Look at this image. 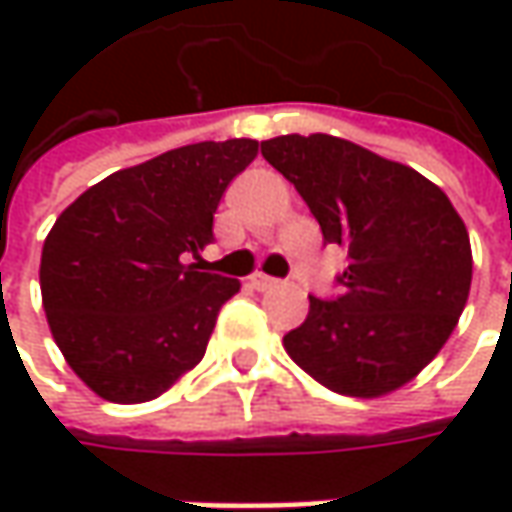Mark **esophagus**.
Wrapping results in <instances>:
<instances>
[{
  "mask_svg": "<svg viewBox=\"0 0 512 512\" xmlns=\"http://www.w3.org/2000/svg\"><path fill=\"white\" fill-rule=\"evenodd\" d=\"M250 285L256 287V290H273L279 282H276V279H270V276H265V273H253V276H250Z\"/></svg>",
  "mask_w": 512,
  "mask_h": 512,
  "instance_id": "34e87169",
  "label": "esophagus"
}]
</instances>
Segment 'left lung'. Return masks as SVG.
I'll return each instance as SVG.
<instances>
[{
	"instance_id": "obj_1",
	"label": "left lung",
	"mask_w": 512,
	"mask_h": 512,
	"mask_svg": "<svg viewBox=\"0 0 512 512\" xmlns=\"http://www.w3.org/2000/svg\"><path fill=\"white\" fill-rule=\"evenodd\" d=\"M262 156L299 190L327 245L347 253L336 302L310 296L285 336L293 362L342 396L379 399L413 382L459 325L473 253L439 185L327 133H287Z\"/></svg>"
}]
</instances>
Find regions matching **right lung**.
I'll return each mask as SVG.
<instances>
[{
  "label": "right lung",
  "mask_w": 512,
  "mask_h": 512,
  "mask_svg": "<svg viewBox=\"0 0 512 512\" xmlns=\"http://www.w3.org/2000/svg\"><path fill=\"white\" fill-rule=\"evenodd\" d=\"M256 153V139L168 150L110 173L59 213L42 247V307L96 396L150 402L202 362L239 279L185 262L213 239L219 199Z\"/></svg>",
  "instance_id": "right-lung-1"
}]
</instances>
